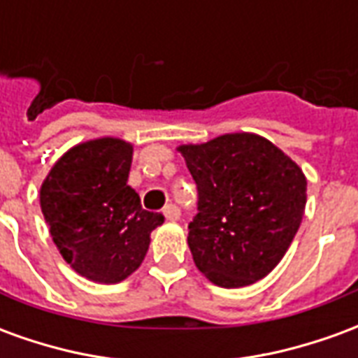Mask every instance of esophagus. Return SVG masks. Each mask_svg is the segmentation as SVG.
Masks as SVG:
<instances>
[{"label": "esophagus", "instance_id": "1", "mask_svg": "<svg viewBox=\"0 0 358 358\" xmlns=\"http://www.w3.org/2000/svg\"><path fill=\"white\" fill-rule=\"evenodd\" d=\"M164 217H166V220H171V222H176L180 218V209L176 207V205H172V203H169L166 207L163 209Z\"/></svg>", "mask_w": 358, "mask_h": 358}]
</instances>
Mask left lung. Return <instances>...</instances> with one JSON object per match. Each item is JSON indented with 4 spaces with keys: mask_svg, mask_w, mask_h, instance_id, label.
<instances>
[{
    "mask_svg": "<svg viewBox=\"0 0 358 358\" xmlns=\"http://www.w3.org/2000/svg\"><path fill=\"white\" fill-rule=\"evenodd\" d=\"M178 151L197 184L187 245L195 266L220 287L263 280L284 259L307 205L299 164L259 134L236 132Z\"/></svg>",
    "mask_w": 358,
    "mask_h": 358,
    "instance_id": "8db88e82",
    "label": "left lung"
}]
</instances>
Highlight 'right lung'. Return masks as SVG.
Returning a JSON list of instances; mask_svg holds the SVG:
<instances>
[{
    "mask_svg": "<svg viewBox=\"0 0 358 358\" xmlns=\"http://www.w3.org/2000/svg\"><path fill=\"white\" fill-rule=\"evenodd\" d=\"M132 143L95 138L66 151L40 187V207L53 243L74 272L118 284L140 268L161 213L141 209L128 186Z\"/></svg>",
    "mask_w": 358,
    "mask_h": 358,
    "instance_id": "right-lung-1",
    "label": "right lung"
}]
</instances>
